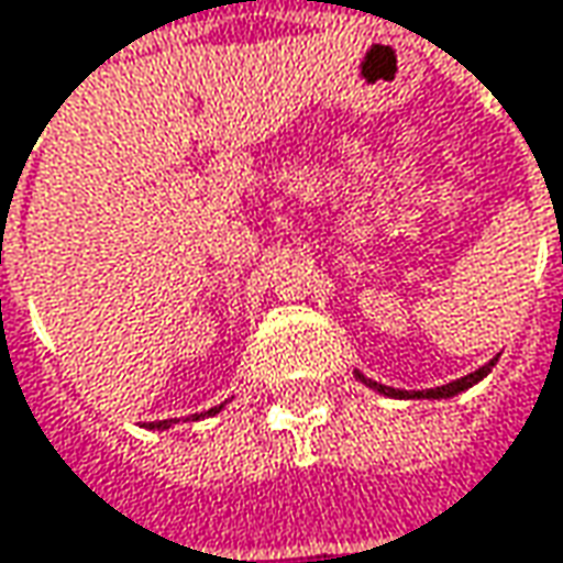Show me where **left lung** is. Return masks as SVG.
Masks as SVG:
<instances>
[{"label": "left lung", "mask_w": 563, "mask_h": 563, "mask_svg": "<svg viewBox=\"0 0 563 563\" xmlns=\"http://www.w3.org/2000/svg\"><path fill=\"white\" fill-rule=\"evenodd\" d=\"M497 365V358H490L487 365H481L477 372H471V375H464V378H459V382H449L442 384V387H429V390H397V387H387V384H378L372 382V378H365L362 372H355V378L365 384V387H372V390H378V394H384V397H407V400H442V397H455V394H462V390H467V387H474L477 382H484L487 375H490V368Z\"/></svg>", "instance_id": "obj_1"}]
</instances>
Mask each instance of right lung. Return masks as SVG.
I'll return each mask as SVG.
<instances>
[{"label":"right lung","instance_id":"right-lung-1","mask_svg":"<svg viewBox=\"0 0 563 563\" xmlns=\"http://www.w3.org/2000/svg\"><path fill=\"white\" fill-rule=\"evenodd\" d=\"M221 410H223V404H221V407H211V410H208V413H195V417H191V420H201V417H214V413H221ZM169 426H173V420L150 422V429H169Z\"/></svg>","mask_w":563,"mask_h":563}]
</instances>
